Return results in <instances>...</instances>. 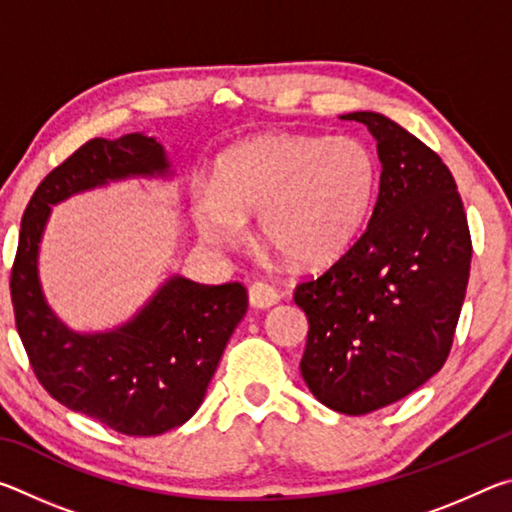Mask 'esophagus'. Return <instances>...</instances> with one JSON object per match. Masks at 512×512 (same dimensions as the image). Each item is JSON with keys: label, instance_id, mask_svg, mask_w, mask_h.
<instances>
[{"label": "esophagus", "instance_id": "obj_1", "mask_svg": "<svg viewBox=\"0 0 512 512\" xmlns=\"http://www.w3.org/2000/svg\"><path fill=\"white\" fill-rule=\"evenodd\" d=\"M248 298H250V305H253V307L268 309V307H273V305H277V302H280V291L271 287V284H266V282H255V284H250Z\"/></svg>", "mask_w": 512, "mask_h": 512}]
</instances>
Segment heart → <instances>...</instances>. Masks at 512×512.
<instances>
[{
  "mask_svg": "<svg viewBox=\"0 0 512 512\" xmlns=\"http://www.w3.org/2000/svg\"><path fill=\"white\" fill-rule=\"evenodd\" d=\"M377 180L375 155L352 135H259L216 160L196 221L205 239L230 244L257 216L264 248L293 266H325L359 235Z\"/></svg>",
  "mask_w": 512,
  "mask_h": 512,
  "instance_id": "b5f03b06",
  "label": "heart"
}]
</instances>
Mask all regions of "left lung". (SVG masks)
<instances>
[{
    "instance_id": "obj_1",
    "label": "left lung",
    "mask_w": 512,
    "mask_h": 512,
    "mask_svg": "<svg viewBox=\"0 0 512 512\" xmlns=\"http://www.w3.org/2000/svg\"><path fill=\"white\" fill-rule=\"evenodd\" d=\"M375 135L377 203L361 237L296 284L309 320L300 372L329 409L366 415L445 366L470 280L472 237L447 164L377 112H350Z\"/></svg>"
}]
</instances>
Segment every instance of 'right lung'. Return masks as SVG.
Instances as JSON below:
<instances>
[{"label": "right lung", "instance_id": "1", "mask_svg": "<svg viewBox=\"0 0 512 512\" xmlns=\"http://www.w3.org/2000/svg\"><path fill=\"white\" fill-rule=\"evenodd\" d=\"M167 167L162 146L140 133L85 142L33 192L11 268L15 327L40 384L67 409L126 436H158L192 418L246 314V287L171 277L128 325L74 334L42 298L38 241L49 205L106 180L151 176Z\"/></svg>", "mask_w": 512, "mask_h": 512}]
</instances>
